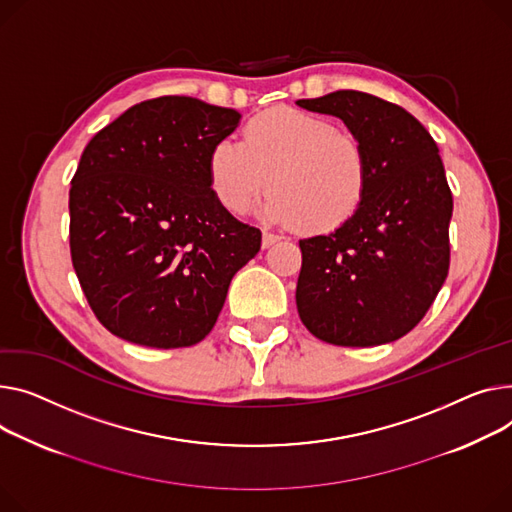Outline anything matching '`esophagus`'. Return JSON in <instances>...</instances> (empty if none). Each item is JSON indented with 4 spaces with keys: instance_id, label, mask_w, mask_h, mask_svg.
<instances>
[{
    "instance_id": "obj_1",
    "label": "esophagus",
    "mask_w": 512,
    "mask_h": 512,
    "mask_svg": "<svg viewBox=\"0 0 512 512\" xmlns=\"http://www.w3.org/2000/svg\"><path fill=\"white\" fill-rule=\"evenodd\" d=\"M278 241H280L278 234H274V232H263V241H261L263 249H269L271 245H276Z\"/></svg>"
}]
</instances>
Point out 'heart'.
I'll return each instance as SVG.
<instances>
[{"label": "heart", "instance_id": "obj_1", "mask_svg": "<svg viewBox=\"0 0 512 512\" xmlns=\"http://www.w3.org/2000/svg\"><path fill=\"white\" fill-rule=\"evenodd\" d=\"M210 185L222 206L243 214L271 183L261 214L304 234L344 226L368 191V156L352 133L288 107L255 115L243 142L224 138L208 160Z\"/></svg>", "mask_w": 512, "mask_h": 512}]
</instances>
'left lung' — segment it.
Masks as SVG:
<instances>
[{"instance_id": "obj_1", "label": "left lung", "mask_w": 512, "mask_h": 512, "mask_svg": "<svg viewBox=\"0 0 512 512\" xmlns=\"http://www.w3.org/2000/svg\"><path fill=\"white\" fill-rule=\"evenodd\" d=\"M296 105L342 119L368 156L360 210L300 241V321L333 346L395 342L422 321L449 274L453 195L438 146L414 115L366 92L337 90Z\"/></svg>"}]
</instances>
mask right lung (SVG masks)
<instances>
[{
	"mask_svg": "<svg viewBox=\"0 0 512 512\" xmlns=\"http://www.w3.org/2000/svg\"><path fill=\"white\" fill-rule=\"evenodd\" d=\"M241 113L191 96L127 109L82 152L70 249L96 319L125 342L187 348L206 337L261 232L214 195L208 160Z\"/></svg>",
	"mask_w": 512,
	"mask_h": 512,
	"instance_id": "right-lung-1",
	"label": "right lung"
}]
</instances>
